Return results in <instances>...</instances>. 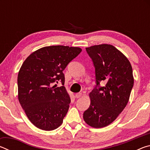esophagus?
Returning <instances> with one entry per match:
<instances>
[{
    "label": "esophagus",
    "instance_id": "obj_1",
    "mask_svg": "<svg viewBox=\"0 0 150 150\" xmlns=\"http://www.w3.org/2000/svg\"><path fill=\"white\" fill-rule=\"evenodd\" d=\"M75 97L77 98H80L81 96H82V93H76L75 94Z\"/></svg>",
    "mask_w": 150,
    "mask_h": 150
}]
</instances>
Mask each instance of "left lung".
<instances>
[{"label": "left lung", "instance_id": "8db88e82", "mask_svg": "<svg viewBox=\"0 0 150 150\" xmlns=\"http://www.w3.org/2000/svg\"><path fill=\"white\" fill-rule=\"evenodd\" d=\"M95 68L96 87L89 94L91 105L83 113L88 125H109L122 112L134 86L132 68L122 53L110 44L86 47ZM106 83L100 87V83Z\"/></svg>", "mask_w": 150, "mask_h": 150}]
</instances>
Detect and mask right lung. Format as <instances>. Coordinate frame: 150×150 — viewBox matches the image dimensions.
I'll use <instances>...</instances> for the list:
<instances>
[{
    "mask_svg": "<svg viewBox=\"0 0 150 150\" xmlns=\"http://www.w3.org/2000/svg\"><path fill=\"white\" fill-rule=\"evenodd\" d=\"M77 47L52 45L33 52L24 61L18 75L20 105L35 126L43 130L61 126L71 99L64 85L63 71L80 54ZM60 81L63 85L52 86Z\"/></svg>",
    "mask_w": 150,
    "mask_h": 150,
    "instance_id": "right-lung-1",
    "label": "right lung"
}]
</instances>
